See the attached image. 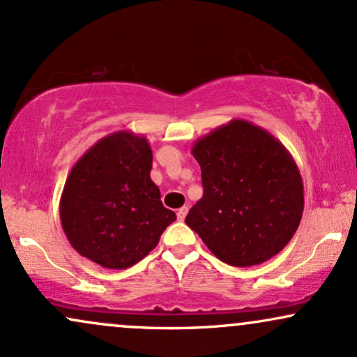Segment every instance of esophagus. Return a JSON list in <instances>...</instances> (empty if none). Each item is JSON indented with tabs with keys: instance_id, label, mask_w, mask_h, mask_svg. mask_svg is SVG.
Wrapping results in <instances>:
<instances>
[{
	"instance_id": "obj_1",
	"label": "esophagus",
	"mask_w": 357,
	"mask_h": 357,
	"mask_svg": "<svg viewBox=\"0 0 357 357\" xmlns=\"http://www.w3.org/2000/svg\"><path fill=\"white\" fill-rule=\"evenodd\" d=\"M187 212H188V207H187V205H183V207H180V208H178V212H177L178 220H183V219H185Z\"/></svg>"
}]
</instances>
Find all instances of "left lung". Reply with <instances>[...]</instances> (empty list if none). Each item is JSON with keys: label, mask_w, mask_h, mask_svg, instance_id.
Here are the masks:
<instances>
[{"label": "left lung", "mask_w": 357, "mask_h": 357, "mask_svg": "<svg viewBox=\"0 0 357 357\" xmlns=\"http://www.w3.org/2000/svg\"><path fill=\"white\" fill-rule=\"evenodd\" d=\"M202 170V199L185 224L222 262L250 267L289 244L304 211L297 163L274 135L230 120L192 146Z\"/></svg>", "instance_id": "1"}]
</instances>
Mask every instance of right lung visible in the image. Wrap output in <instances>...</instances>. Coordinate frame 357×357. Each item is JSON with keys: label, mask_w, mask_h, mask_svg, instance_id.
Returning a JSON list of instances; mask_svg holds the SVG:
<instances>
[{"label": "right lung", "mask_w": 357, "mask_h": 357, "mask_svg": "<svg viewBox=\"0 0 357 357\" xmlns=\"http://www.w3.org/2000/svg\"><path fill=\"white\" fill-rule=\"evenodd\" d=\"M152 149L120 130L100 138L75 163L60 199V219L75 250L107 269H127L157 247L177 219L150 178Z\"/></svg>", "instance_id": "add662e5"}]
</instances>
